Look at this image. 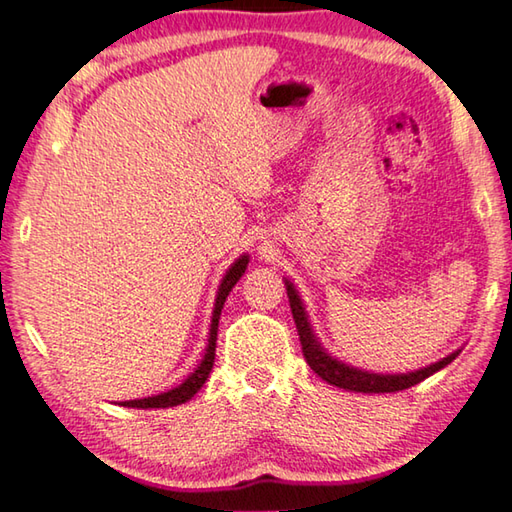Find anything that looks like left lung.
I'll use <instances>...</instances> for the list:
<instances>
[{
	"mask_svg": "<svg viewBox=\"0 0 512 512\" xmlns=\"http://www.w3.org/2000/svg\"><path fill=\"white\" fill-rule=\"evenodd\" d=\"M285 290H288L292 317H294V324H297V330H299L303 357H306L310 369L315 371L321 380H326L328 384H335V387H339V389L355 391V393H396V391L414 387V384L423 382L425 378H429V375H434L436 371L445 369V366L454 362L456 355L461 353V348H459V351L445 355L443 360L423 366V369H418V371H409V373H373V371L357 369V366L337 360L335 355H330L326 348L321 346L317 333L312 330L308 310H306V306H303V299L299 297V290L294 288L292 281L285 279Z\"/></svg>",
	"mask_w": 512,
	"mask_h": 512,
	"instance_id": "1",
	"label": "left lung"
}]
</instances>
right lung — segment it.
<instances>
[{
    "mask_svg": "<svg viewBox=\"0 0 512 512\" xmlns=\"http://www.w3.org/2000/svg\"><path fill=\"white\" fill-rule=\"evenodd\" d=\"M249 265V256L242 254L236 261L231 263L227 274L222 276V281L218 285V294H215V303H213V315H211V326H209V344L204 348V355L200 364L195 366V371L188 375V378L177 384L170 391L157 393V396H148V398H137V400H123L119 402L121 407H134V409H166V407H177L184 405V402L191 400L197 391L202 389V384L209 378V373L213 369V360H215V339H218V321H220V312L224 301H227L229 292L233 290V285L240 281V276L245 274Z\"/></svg>",
    "mask_w": 512,
    "mask_h": 512,
    "instance_id": "obj_1",
    "label": "right lung"
}]
</instances>
